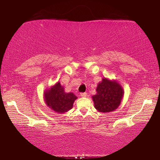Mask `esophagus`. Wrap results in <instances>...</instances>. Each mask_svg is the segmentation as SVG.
<instances>
[{
    "label": "esophagus",
    "mask_w": 160,
    "mask_h": 160,
    "mask_svg": "<svg viewBox=\"0 0 160 160\" xmlns=\"http://www.w3.org/2000/svg\"><path fill=\"white\" fill-rule=\"evenodd\" d=\"M80 96L82 97H87V93L86 92H82L80 93Z\"/></svg>",
    "instance_id": "obj_1"
}]
</instances>
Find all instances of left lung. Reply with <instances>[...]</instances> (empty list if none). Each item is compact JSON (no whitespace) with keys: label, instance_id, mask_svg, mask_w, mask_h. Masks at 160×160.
<instances>
[{"label":"left lung","instance_id":"left-lung-1","mask_svg":"<svg viewBox=\"0 0 160 160\" xmlns=\"http://www.w3.org/2000/svg\"><path fill=\"white\" fill-rule=\"evenodd\" d=\"M97 94L92 97L94 107L99 112H110L117 109L123 95L121 86L116 81L103 78L98 84Z\"/></svg>","mask_w":160,"mask_h":160}]
</instances>
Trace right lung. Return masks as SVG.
<instances>
[{
    "mask_svg": "<svg viewBox=\"0 0 160 160\" xmlns=\"http://www.w3.org/2000/svg\"><path fill=\"white\" fill-rule=\"evenodd\" d=\"M46 103L54 112H66L72 108L77 97L73 93H66L60 82L56 83L44 94Z\"/></svg>",
    "mask_w": 160,
    "mask_h": 160,
    "instance_id": "obj_1",
    "label": "right lung"
}]
</instances>
